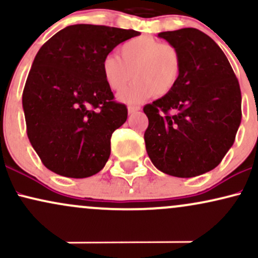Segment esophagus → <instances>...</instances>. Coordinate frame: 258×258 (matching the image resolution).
<instances>
[{"label": "esophagus", "mask_w": 258, "mask_h": 258, "mask_svg": "<svg viewBox=\"0 0 258 258\" xmlns=\"http://www.w3.org/2000/svg\"><path fill=\"white\" fill-rule=\"evenodd\" d=\"M141 110V106L138 105H130L128 106V114H133V112Z\"/></svg>", "instance_id": "obj_1"}]
</instances>
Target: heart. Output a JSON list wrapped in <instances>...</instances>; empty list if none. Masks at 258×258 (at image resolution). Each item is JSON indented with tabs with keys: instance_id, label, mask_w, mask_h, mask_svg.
Listing matches in <instances>:
<instances>
[{
	"instance_id": "heart-1",
	"label": "heart",
	"mask_w": 258,
	"mask_h": 258,
	"mask_svg": "<svg viewBox=\"0 0 258 258\" xmlns=\"http://www.w3.org/2000/svg\"><path fill=\"white\" fill-rule=\"evenodd\" d=\"M121 102L135 104L150 97H164L173 91L182 74V55L171 43H162L152 36H139L120 46L119 57L108 54L102 60V74L112 91H120Z\"/></svg>"
}]
</instances>
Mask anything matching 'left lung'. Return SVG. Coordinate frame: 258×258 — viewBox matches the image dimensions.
<instances>
[{"label": "left lung", "instance_id": "1", "mask_svg": "<svg viewBox=\"0 0 258 258\" xmlns=\"http://www.w3.org/2000/svg\"><path fill=\"white\" fill-rule=\"evenodd\" d=\"M158 36L179 49L182 74L171 93L143 108L147 153L161 172L190 178L214 170L233 146L241 122L240 86L226 54L203 31Z\"/></svg>", "mask_w": 258, "mask_h": 258}]
</instances>
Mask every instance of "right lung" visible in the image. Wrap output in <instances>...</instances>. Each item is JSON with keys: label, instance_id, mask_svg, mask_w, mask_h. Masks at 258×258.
<instances>
[{"label": "right lung", "instance_id": "add662e5", "mask_svg": "<svg viewBox=\"0 0 258 258\" xmlns=\"http://www.w3.org/2000/svg\"><path fill=\"white\" fill-rule=\"evenodd\" d=\"M139 34L105 25H70L37 52L23 109L29 141L52 172L86 178L105 166L111 135L125 123L127 108L114 100L102 60Z\"/></svg>", "mask_w": 258, "mask_h": 258}]
</instances>
